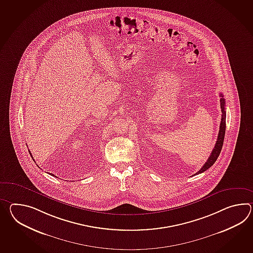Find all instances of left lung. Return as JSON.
Listing matches in <instances>:
<instances>
[{
	"mask_svg": "<svg viewBox=\"0 0 253 253\" xmlns=\"http://www.w3.org/2000/svg\"><path fill=\"white\" fill-rule=\"evenodd\" d=\"M220 108H221V122H220V125H219V135H218V139L216 141V144L214 146L212 152L211 153L210 157H209L207 162L205 164L202 166L201 169L197 172L196 174H200L202 173L203 171L207 170L209 168H211L214 163L216 162V160L219 157L220 151L222 149V145H223V140H224L225 130H226V111H225V100L223 98V95L220 93Z\"/></svg>",
	"mask_w": 253,
	"mask_h": 253,
	"instance_id": "1",
	"label": "left lung"
}]
</instances>
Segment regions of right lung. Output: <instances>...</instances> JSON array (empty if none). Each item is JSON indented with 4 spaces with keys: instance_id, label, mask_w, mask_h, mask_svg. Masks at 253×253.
Instances as JSON below:
<instances>
[{
    "instance_id": "add662e5",
    "label": "right lung",
    "mask_w": 253,
    "mask_h": 253,
    "mask_svg": "<svg viewBox=\"0 0 253 253\" xmlns=\"http://www.w3.org/2000/svg\"><path fill=\"white\" fill-rule=\"evenodd\" d=\"M30 154H31V156H32V153H31V152H30ZM50 174L52 175V176H54V175L52 174V173H50Z\"/></svg>"
}]
</instances>
